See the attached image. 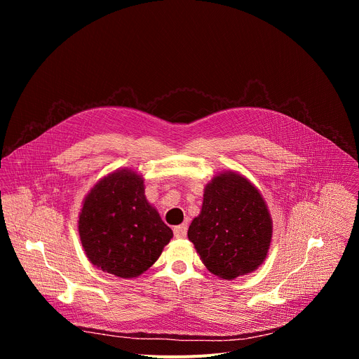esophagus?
Returning <instances> with one entry per match:
<instances>
[{"instance_id": "esophagus-1", "label": "esophagus", "mask_w": 359, "mask_h": 359, "mask_svg": "<svg viewBox=\"0 0 359 359\" xmlns=\"http://www.w3.org/2000/svg\"><path fill=\"white\" fill-rule=\"evenodd\" d=\"M173 233H175V237L176 238H184L186 237V233H187V224L183 223L180 226H176L173 229Z\"/></svg>"}]
</instances>
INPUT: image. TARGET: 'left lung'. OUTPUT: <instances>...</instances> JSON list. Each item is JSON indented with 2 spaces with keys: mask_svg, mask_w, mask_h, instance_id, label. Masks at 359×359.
<instances>
[{
  "mask_svg": "<svg viewBox=\"0 0 359 359\" xmlns=\"http://www.w3.org/2000/svg\"><path fill=\"white\" fill-rule=\"evenodd\" d=\"M187 237L212 274L234 280L267 259L273 219L260 190L238 172L224 170L204 186L201 210Z\"/></svg>",
  "mask_w": 359,
  "mask_h": 359,
  "instance_id": "1",
  "label": "left lung"
}]
</instances>
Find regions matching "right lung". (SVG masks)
<instances>
[{
	"label": "right lung",
	"mask_w": 359,
	"mask_h": 359,
	"mask_svg": "<svg viewBox=\"0 0 359 359\" xmlns=\"http://www.w3.org/2000/svg\"><path fill=\"white\" fill-rule=\"evenodd\" d=\"M88 260L104 273L136 278L158 262L173 237L144 196V179L130 168L100 177L88 191L78 216Z\"/></svg>",
	"instance_id": "obj_1"
}]
</instances>
